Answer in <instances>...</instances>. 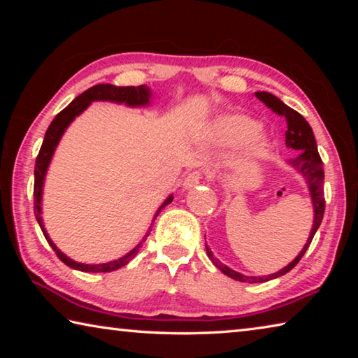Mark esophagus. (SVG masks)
Segmentation results:
<instances>
[{
	"instance_id": "esophagus-1",
	"label": "esophagus",
	"mask_w": 358,
	"mask_h": 358,
	"mask_svg": "<svg viewBox=\"0 0 358 358\" xmlns=\"http://www.w3.org/2000/svg\"><path fill=\"white\" fill-rule=\"evenodd\" d=\"M201 178H202V173L201 172H197V171L196 172H191L185 178L183 187H185V189H191V187H196L199 185V181H201Z\"/></svg>"
}]
</instances>
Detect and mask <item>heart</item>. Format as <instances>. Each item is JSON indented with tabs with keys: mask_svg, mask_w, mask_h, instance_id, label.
Listing matches in <instances>:
<instances>
[{
	"mask_svg": "<svg viewBox=\"0 0 358 358\" xmlns=\"http://www.w3.org/2000/svg\"><path fill=\"white\" fill-rule=\"evenodd\" d=\"M259 131L260 124L256 120L240 113H227L211 121L207 129V138L217 147H235L251 138L246 155L260 157L265 153L266 143L259 137H254Z\"/></svg>",
	"mask_w": 358,
	"mask_h": 358,
	"instance_id": "1",
	"label": "heart"
}]
</instances>
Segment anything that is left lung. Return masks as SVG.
Returning a JSON list of instances; mask_svg holds the SVG:
<instances>
[{"instance_id": "obj_1", "label": "left lung", "mask_w": 358, "mask_h": 358, "mask_svg": "<svg viewBox=\"0 0 358 358\" xmlns=\"http://www.w3.org/2000/svg\"><path fill=\"white\" fill-rule=\"evenodd\" d=\"M256 98L264 102L266 107H270L271 110L278 115H282L286 118L287 123V131H286V147L290 148L295 153L294 157H290L287 161L289 167H292L294 171L301 175V178L305 180V183L308 185V191H310V197H311V203H313V211H314V217H313V227L310 232V237H308L305 246L301 248V251L299 252L292 262L287 264L284 268L280 271L271 275H265V276H246L243 273H238L232 268H229L227 265H224L220 259H216L213 256V252L208 248V245H205L207 248V256L210 257L211 262L220 268L224 275H227L229 278H232L235 281L240 282H265L270 280H275V278H280L282 275L289 273L294 266L299 264V260L303 257V254L306 252L308 248L311 245V240L314 237V234L317 232V229L322 222L324 217V210H325V201H324V169H322V159H320L319 151H317V145H316V138H314L311 126L308 124V121L301 117L299 112H295L294 108H290L289 106L284 104V102L276 98L275 94L266 93V92H257Z\"/></svg>"}]
</instances>
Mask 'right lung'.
I'll return each mask as SVG.
<instances>
[{"label":"right lung","instance_id":"obj_1","mask_svg":"<svg viewBox=\"0 0 358 358\" xmlns=\"http://www.w3.org/2000/svg\"><path fill=\"white\" fill-rule=\"evenodd\" d=\"M151 98H153V93H151V90L147 87V85H141V87H115V85H110V83H99V85H94L92 88H88L87 92H83L82 94H78L68 107L63 108V110L53 118L50 126H48L44 142H42V147L39 150L38 159H36V166H34V216H36V221L39 222L42 234H44L48 245L52 246V250L57 252V256L62 259L66 265L71 266V268L78 270V271H87V273L88 271L90 273H107V271H115L121 268V266L128 265L131 260L137 256V252L142 248L143 241L147 240L156 216L159 215V211L164 208L166 205H169L173 201V196L171 194V196L161 203V207L157 208V211L153 216V221L150 224L148 232L145 234L142 241H138L137 246L132 248L128 254H124V256L110 260V262H106V264H82V262H77V260H72L71 257L66 256V254L59 250L55 243H53L50 235H48L45 230L44 220H42V194H44L45 175L48 171V166H50L52 162V157L55 155L58 143L62 141L66 129L69 128V124L76 120V117H78V115L87 110L90 104L94 101L115 102V104H124L128 107H148L151 104Z\"/></svg>","mask_w":358,"mask_h":358}]
</instances>
